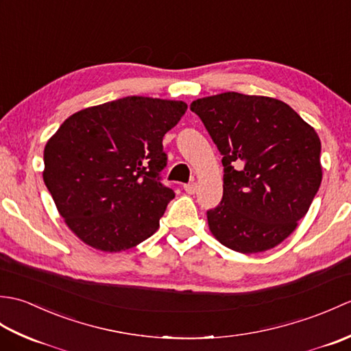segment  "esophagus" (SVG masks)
Returning a JSON list of instances; mask_svg holds the SVG:
<instances>
[{
	"mask_svg": "<svg viewBox=\"0 0 351 351\" xmlns=\"http://www.w3.org/2000/svg\"><path fill=\"white\" fill-rule=\"evenodd\" d=\"M184 190L189 193V195H195L196 190H197V184L196 182H190V184H185L184 185Z\"/></svg>",
	"mask_w": 351,
	"mask_h": 351,
	"instance_id": "34e87169",
	"label": "esophagus"
}]
</instances>
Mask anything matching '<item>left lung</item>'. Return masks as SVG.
Returning a JSON list of instances; mask_svg holds the SVG:
<instances>
[{
  "instance_id": "obj_1",
  "label": "left lung",
  "mask_w": 351,
  "mask_h": 351,
  "mask_svg": "<svg viewBox=\"0 0 351 351\" xmlns=\"http://www.w3.org/2000/svg\"><path fill=\"white\" fill-rule=\"evenodd\" d=\"M223 155V197L206 211L217 240L240 253L273 249L306 215L323 178L315 130L288 104L226 92L191 102Z\"/></svg>"
}]
</instances>
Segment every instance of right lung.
<instances>
[{
	"label": "right lung",
	"instance_id": "add662e5",
	"mask_svg": "<svg viewBox=\"0 0 351 351\" xmlns=\"http://www.w3.org/2000/svg\"><path fill=\"white\" fill-rule=\"evenodd\" d=\"M187 111L145 96L88 107L60 125L43 151V181L68 228L102 252H122L156 232L175 191L162 185V137Z\"/></svg>",
	"mask_w": 351,
	"mask_h": 351
}]
</instances>
